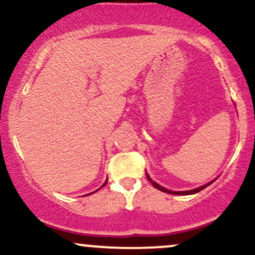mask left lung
<instances>
[{
	"mask_svg": "<svg viewBox=\"0 0 255 255\" xmlns=\"http://www.w3.org/2000/svg\"><path fill=\"white\" fill-rule=\"evenodd\" d=\"M146 176H147V180L150 181V182L152 183V186L153 187H156L157 189H159V191H162V192H165V193H169V194H177V195H187V194H194V193H198V192H200V191H203L204 188H206L207 186H210V184H211L212 182H210V183H207V184H205V186H203V187H199V188H197V189H193V191H187V192H171V191H168V189H165L164 187H162V186H159V184H157L156 182H154V181H152L150 177H148V175H146Z\"/></svg>",
	"mask_w": 255,
	"mask_h": 255,
	"instance_id": "8db88e82",
	"label": "left lung"
}]
</instances>
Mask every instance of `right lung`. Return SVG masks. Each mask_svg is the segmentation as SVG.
<instances>
[{
    "label": "right lung",
    "instance_id": "1",
    "mask_svg": "<svg viewBox=\"0 0 255 255\" xmlns=\"http://www.w3.org/2000/svg\"><path fill=\"white\" fill-rule=\"evenodd\" d=\"M105 183H107V182H105ZM105 183H104V184H105ZM104 184H103V186H104Z\"/></svg>",
    "mask_w": 255,
    "mask_h": 255
}]
</instances>
